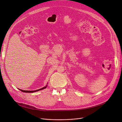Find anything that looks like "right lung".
Returning a JSON list of instances; mask_svg holds the SVG:
<instances>
[{
  "instance_id": "right-lung-1",
  "label": "right lung",
  "mask_w": 122,
  "mask_h": 122,
  "mask_svg": "<svg viewBox=\"0 0 122 122\" xmlns=\"http://www.w3.org/2000/svg\"><path fill=\"white\" fill-rule=\"evenodd\" d=\"M47 86V85H46V86H44V87H42V88H40V89H39V90H35V91H24V90H20L21 91L23 92H25V93H34V92H37V91H40V90H43V89H45V88H46Z\"/></svg>"
}]
</instances>
